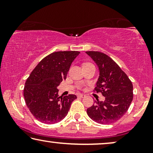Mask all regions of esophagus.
<instances>
[{
  "label": "esophagus",
  "instance_id": "1",
  "mask_svg": "<svg viewBox=\"0 0 153 153\" xmlns=\"http://www.w3.org/2000/svg\"><path fill=\"white\" fill-rule=\"evenodd\" d=\"M78 97H81V98H83V97H85V95H83V94H79Z\"/></svg>",
  "mask_w": 153,
  "mask_h": 153
}]
</instances>
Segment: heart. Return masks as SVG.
<instances>
[{
    "instance_id": "b5f03b06",
    "label": "heart",
    "mask_w": 153,
    "mask_h": 153,
    "mask_svg": "<svg viewBox=\"0 0 153 153\" xmlns=\"http://www.w3.org/2000/svg\"><path fill=\"white\" fill-rule=\"evenodd\" d=\"M85 64H88V63H85ZM85 64H84V65H85Z\"/></svg>"
}]
</instances>
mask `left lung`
<instances>
[{"instance_id":"left-lung-1","label":"left lung","mask_w":153,"mask_h":153,"mask_svg":"<svg viewBox=\"0 0 153 153\" xmlns=\"http://www.w3.org/2000/svg\"><path fill=\"white\" fill-rule=\"evenodd\" d=\"M99 67L100 77L94 92L101 93L105 100L95 101L87 108L92 120L100 124L116 122L127 111L133 100L132 83L118 65L106 54L86 51Z\"/></svg>"}]
</instances>
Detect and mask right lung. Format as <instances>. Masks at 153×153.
Returning <instances> with one entry per match:
<instances>
[{
  "mask_svg": "<svg viewBox=\"0 0 153 153\" xmlns=\"http://www.w3.org/2000/svg\"><path fill=\"white\" fill-rule=\"evenodd\" d=\"M79 51H56L37 64L25 83L24 96L31 114L46 124L60 122L67 116L76 96L58 95L57 87L67 74Z\"/></svg>",
  "mask_w": 153,
  "mask_h": 153,
  "instance_id": "obj_1",
  "label": "right lung"
}]
</instances>
